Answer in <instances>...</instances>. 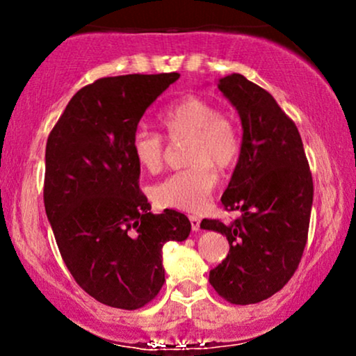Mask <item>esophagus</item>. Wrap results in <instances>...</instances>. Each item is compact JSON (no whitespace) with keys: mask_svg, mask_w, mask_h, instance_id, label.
<instances>
[{"mask_svg":"<svg viewBox=\"0 0 356 356\" xmlns=\"http://www.w3.org/2000/svg\"><path fill=\"white\" fill-rule=\"evenodd\" d=\"M189 220L192 231H199V227H201V218L199 216H189Z\"/></svg>","mask_w":356,"mask_h":356,"instance_id":"esophagus-1","label":"esophagus"}]
</instances>
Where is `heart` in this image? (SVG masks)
Masks as SVG:
<instances>
[{"mask_svg": "<svg viewBox=\"0 0 356 356\" xmlns=\"http://www.w3.org/2000/svg\"><path fill=\"white\" fill-rule=\"evenodd\" d=\"M159 124L172 144H184L187 167L152 187V199L167 209H204L218 186V170H229L241 157V134L231 115L212 100L187 95L159 113ZM130 152L142 170L155 174L164 165L167 142L161 134L137 129Z\"/></svg>", "mask_w": 356, "mask_h": 356, "instance_id": "1", "label": "heart"}]
</instances>
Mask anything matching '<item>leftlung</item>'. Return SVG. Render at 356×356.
<instances>
[{
  "mask_svg": "<svg viewBox=\"0 0 356 356\" xmlns=\"http://www.w3.org/2000/svg\"><path fill=\"white\" fill-rule=\"evenodd\" d=\"M218 87L243 122L241 157L220 197L224 209L241 216L231 224L201 222L229 241L209 283L232 305H254L280 291L298 269L308 241L313 177L298 127L271 93L239 73Z\"/></svg>",
  "mask_w": 356,
  "mask_h": 356,
  "instance_id": "obj_1",
  "label": "left lung"
}]
</instances>
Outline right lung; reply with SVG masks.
<instances>
[{
	"label": "right lung",
	"mask_w": 356,
	"mask_h": 356,
	"mask_svg": "<svg viewBox=\"0 0 356 356\" xmlns=\"http://www.w3.org/2000/svg\"><path fill=\"white\" fill-rule=\"evenodd\" d=\"M179 73L105 76L80 88L51 129L43 201L60 254L100 303L138 309L165 281L162 248L184 241L182 212L152 214L130 140L145 110Z\"/></svg>",
	"instance_id": "add662e5"
}]
</instances>
